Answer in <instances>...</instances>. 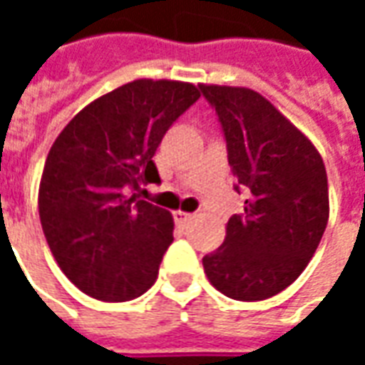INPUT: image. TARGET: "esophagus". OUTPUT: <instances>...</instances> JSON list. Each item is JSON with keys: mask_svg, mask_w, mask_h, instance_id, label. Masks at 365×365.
<instances>
[{"mask_svg": "<svg viewBox=\"0 0 365 365\" xmlns=\"http://www.w3.org/2000/svg\"><path fill=\"white\" fill-rule=\"evenodd\" d=\"M195 215L193 213H185V211H174V219L178 222H190Z\"/></svg>", "mask_w": 365, "mask_h": 365, "instance_id": "obj_1", "label": "esophagus"}]
</instances>
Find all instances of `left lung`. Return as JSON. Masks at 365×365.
<instances>
[{"label": "left lung", "instance_id": "left-lung-1", "mask_svg": "<svg viewBox=\"0 0 365 365\" xmlns=\"http://www.w3.org/2000/svg\"><path fill=\"white\" fill-rule=\"evenodd\" d=\"M221 120L229 164L246 191L245 213L203 258L215 289L262 301L297 279L329 222V182L314 144L258 91L199 83Z\"/></svg>", "mask_w": 365, "mask_h": 365}]
</instances>
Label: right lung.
<instances>
[{
  "instance_id": "obj_1",
  "label": "right lung",
  "mask_w": 365,
  "mask_h": 365,
  "mask_svg": "<svg viewBox=\"0 0 365 365\" xmlns=\"http://www.w3.org/2000/svg\"><path fill=\"white\" fill-rule=\"evenodd\" d=\"M199 96L190 82L140 78L86 105L52 144L41 225L60 269L90 297L128 301L156 282L174 219L128 191L160 182L152 156Z\"/></svg>"
}]
</instances>
